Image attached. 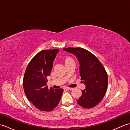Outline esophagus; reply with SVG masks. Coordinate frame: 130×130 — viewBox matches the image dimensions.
<instances>
[{
    "instance_id": "obj_1",
    "label": "esophagus",
    "mask_w": 130,
    "mask_h": 130,
    "mask_svg": "<svg viewBox=\"0 0 130 130\" xmlns=\"http://www.w3.org/2000/svg\"><path fill=\"white\" fill-rule=\"evenodd\" d=\"M65 89H67V90H71L73 89V88H68V87H67V88H65Z\"/></svg>"
}]
</instances>
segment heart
<instances>
[{
    "label": "heart",
    "instance_id": "1",
    "mask_svg": "<svg viewBox=\"0 0 130 130\" xmlns=\"http://www.w3.org/2000/svg\"><path fill=\"white\" fill-rule=\"evenodd\" d=\"M71 60H73V59H71V58H70V57H67V59H65V62H67V61H70Z\"/></svg>",
    "mask_w": 130,
    "mask_h": 130
}]
</instances>
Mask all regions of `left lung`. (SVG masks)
Returning a JSON list of instances; mask_svg holds the SVG:
<instances>
[{"instance_id":"obj_1","label":"left lung","mask_w":130,"mask_h":130,"mask_svg":"<svg viewBox=\"0 0 130 130\" xmlns=\"http://www.w3.org/2000/svg\"><path fill=\"white\" fill-rule=\"evenodd\" d=\"M63 50L74 54L78 59L81 80L86 85L77 103L85 108L96 106L104 97L108 87V76L103 65L84 48L68 47Z\"/></svg>"}]
</instances>
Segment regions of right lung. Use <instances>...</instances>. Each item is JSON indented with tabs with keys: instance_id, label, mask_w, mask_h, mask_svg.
Masks as SVG:
<instances>
[{
	"instance_id": "obj_1",
	"label": "right lung",
	"mask_w": 130,
	"mask_h": 130,
	"mask_svg": "<svg viewBox=\"0 0 130 130\" xmlns=\"http://www.w3.org/2000/svg\"><path fill=\"white\" fill-rule=\"evenodd\" d=\"M59 49L45 50L38 52L28 63L24 75L23 87L28 101L40 111H51L59 104L63 89L48 88L47 77Z\"/></svg>"
}]
</instances>
